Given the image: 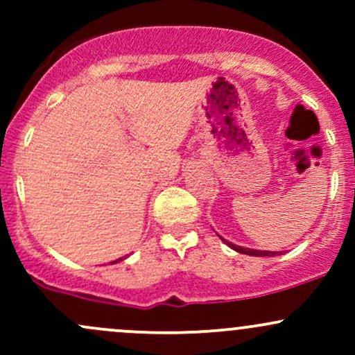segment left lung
<instances>
[{
    "label": "left lung",
    "mask_w": 355,
    "mask_h": 355,
    "mask_svg": "<svg viewBox=\"0 0 355 355\" xmlns=\"http://www.w3.org/2000/svg\"><path fill=\"white\" fill-rule=\"evenodd\" d=\"M225 244L230 245L232 249H235V250H237V252H241V254H249V256H275V254H278V252H271V250H254V249H245V247L234 245V244H230V242H227V241H225Z\"/></svg>",
    "instance_id": "obj_1"
}]
</instances>
